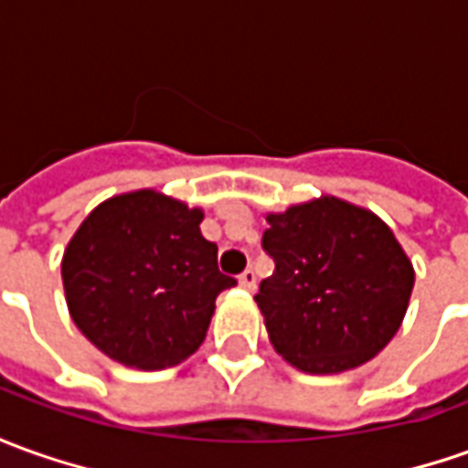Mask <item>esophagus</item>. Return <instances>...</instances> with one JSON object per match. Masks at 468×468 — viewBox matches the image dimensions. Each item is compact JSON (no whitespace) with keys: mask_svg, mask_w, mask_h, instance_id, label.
Segmentation results:
<instances>
[{"mask_svg":"<svg viewBox=\"0 0 468 468\" xmlns=\"http://www.w3.org/2000/svg\"><path fill=\"white\" fill-rule=\"evenodd\" d=\"M238 282H240V287L243 289L253 292V289H256V271H253V269H246L243 274L238 276Z\"/></svg>","mask_w":468,"mask_h":468,"instance_id":"1","label":"esophagus"}]
</instances>
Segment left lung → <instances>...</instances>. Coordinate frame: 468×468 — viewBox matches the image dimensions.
<instances>
[{"label": "left lung", "instance_id": "8db88e82", "mask_svg": "<svg viewBox=\"0 0 468 468\" xmlns=\"http://www.w3.org/2000/svg\"><path fill=\"white\" fill-rule=\"evenodd\" d=\"M274 274L256 294L276 354L304 374H341L379 354L408 313L415 271L384 222L338 197L269 215Z\"/></svg>", "mask_w": 468, "mask_h": 468}]
</instances>
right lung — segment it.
Instances as JSON below:
<instances>
[{"label":"right lung","mask_w":468,"mask_h":468,"mask_svg":"<svg viewBox=\"0 0 468 468\" xmlns=\"http://www.w3.org/2000/svg\"><path fill=\"white\" fill-rule=\"evenodd\" d=\"M202 218V209L141 189L101 202L79 225L60 276L71 320L101 354L166 368L202 346L218 294L235 287L199 230Z\"/></svg>","instance_id":"1"}]
</instances>
